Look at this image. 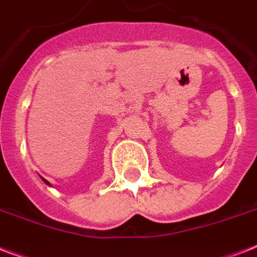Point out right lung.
<instances>
[{
  "label": "right lung",
  "mask_w": 257,
  "mask_h": 257,
  "mask_svg": "<svg viewBox=\"0 0 257 257\" xmlns=\"http://www.w3.org/2000/svg\"><path fill=\"white\" fill-rule=\"evenodd\" d=\"M42 180H44V181H45V183H46V184H49V183H48V181H46V180H45V179H42Z\"/></svg>",
  "instance_id": "1"
}]
</instances>
